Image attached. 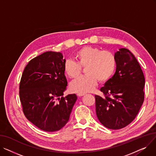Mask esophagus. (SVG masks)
<instances>
[{"label": "esophagus", "instance_id": "1", "mask_svg": "<svg viewBox=\"0 0 156 156\" xmlns=\"http://www.w3.org/2000/svg\"><path fill=\"white\" fill-rule=\"evenodd\" d=\"M85 95V93H78V94H77V95H78V96H79V97L83 96V95Z\"/></svg>", "mask_w": 156, "mask_h": 156}]
</instances>
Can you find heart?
I'll use <instances>...</instances> for the list:
<instances>
[{
  "label": "heart",
  "instance_id": "1",
  "mask_svg": "<svg viewBox=\"0 0 156 156\" xmlns=\"http://www.w3.org/2000/svg\"><path fill=\"white\" fill-rule=\"evenodd\" d=\"M75 57L77 62L69 59L64 62V69L66 75L70 78H76L81 71V66H86L87 73L71 82V90L75 92L92 91L97 80L101 83L108 81L116 68L115 55L109 51H102L99 47H84L75 53Z\"/></svg>",
  "mask_w": 156,
  "mask_h": 156
}]
</instances>
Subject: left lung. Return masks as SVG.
Wrapping results in <instances>:
<instances>
[{"mask_svg": "<svg viewBox=\"0 0 156 156\" xmlns=\"http://www.w3.org/2000/svg\"><path fill=\"white\" fill-rule=\"evenodd\" d=\"M116 68L114 75L95 95L98 119L109 129L128 125L136 116L144 101L145 78L140 64L128 49L121 48L114 54Z\"/></svg>", "mask_w": 156, "mask_h": 156, "instance_id": "obj_1", "label": "left lung"}]
</instances>
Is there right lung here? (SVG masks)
Segmentation results:
<instances>
[{
    "mask_svg": "<svg viewBox=\"0 0 156 156\" xmlns=\"http://www.w3.org/2000/svg\"><path fill=\"white\" fill-rule=\"evenodd\" d=\"M62 54L45 52L31 59L24 68L20 98L27 118L45 132L61 129L67 123L77 96L62 97L68 81Z\"/></svg>",
    "mask_w": 156,
    "mask_h": 156,
    "instance_id": "add662e5",
    "label": "right lung"
}]
</instances>
